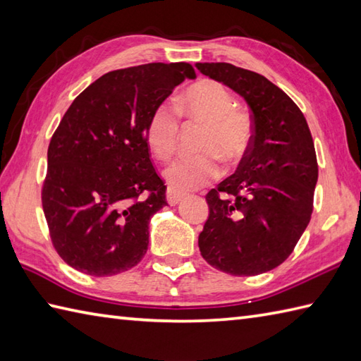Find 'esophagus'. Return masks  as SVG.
I'll list each match as a JSON object with an SVG mask.
<instances>
[{"instance_id": "esophagus-1", "label": "esophagus", "mask_w": 361, "mask_h": 361, "mask_svg": "<svg viewBox=\"0 0 361 361\" xmlns=\"http://www.w3.org/2000/svg\"><path fill=\"white\" fill-rule=\"evenodd\" d=\"M166 198H167V203L171 206L178 204L183 198H185V194L180 192V190H176L173 188H167L166 190Z\"/></svg>"}]
</instances>
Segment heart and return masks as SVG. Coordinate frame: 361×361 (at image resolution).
Masks as SVG:
<instances>
[{"mask_svg":"<svg viewBox=\"0 0 361 361\" xmlns=\"http://www.w3.org/2000/svg\"><path fill=\"white\" fill-rule=\"evenodd\" d=\"M234 106L231 93L214 80L198 82L183 94L178 111L208 128L200 145V150L208 153L178 157L169 163L164 176L173 189L194 190L208 185L221 173L216 155L231 163L247 150L251 141V122L247 114L235 111ZM178 111L171 104H161L152 111L145 126L149 147L161 159L169 158L175 150Z\"/></svg>","mask_w":361,"mask_h":361,"instance_id":"1","label":"heart"}]
</instances>
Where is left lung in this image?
Here are the masks:
<instances>
[{"label":"left lung","mask_w":361,"mask_h":361,"mask_svg":"<svg viewBox=\"0 0 361 361\" xmlns=\"http://www.w3.org/2000/svg\"><path fill=\"white\" fill-rule=\"evenodd\" d=\"M243 97L252 136L234 175L206 195L209 217L198 235L203 259L233 276L281 265L307 228L318 181L315 145L302 111L264 75L231 63H195Z\"/></svg>","instance_id":"left-lung-1"}]
</instances>
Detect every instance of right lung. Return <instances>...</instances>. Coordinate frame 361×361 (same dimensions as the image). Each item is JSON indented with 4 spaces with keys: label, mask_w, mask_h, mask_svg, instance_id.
<instances>
[{
    "label": "right lung",
    "mask_w": 361,
    "mask_h": 361,
    "mask_svg": "<svg viewBox=\"0 0 361 361\" xmlns=\"http://www.w3.org/2000/svg\"><path fill=\"white\" fill-rule=\"evenodd\" d=\"M186 79H195V71L183 62L106 73L60 121L49 142L42 203L54 248L78 271L114 276L147 252L150 219L167 202L145 126Z\"/></svg>",
    "instance_id": "add662e5"
}]
</instances>
